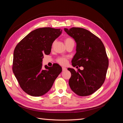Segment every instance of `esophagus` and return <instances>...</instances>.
<instances>
[{
    "instance_id": "obj_1",
    "label": "esophagus",
    "mask_w": 123,
    "mask_h": 123,
    "mask_svg": "<svg viewBox=\"0 0 123 123\" xmlns=\"http://www.w3.org/2000/svg\"><path fill=\"white\" fill-rule=\"evenodd\" d=\"M62 69L63 71H66V70H67V68H66V67H62Z\"/></svg>"
}]
</instances>
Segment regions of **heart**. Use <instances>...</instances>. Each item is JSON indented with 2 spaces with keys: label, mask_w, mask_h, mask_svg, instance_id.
<instances>
[{
  "label": "heart",
  "mask_w": 123,
  "mask_h": 123,
  "mask_svg": "<svg viewBox=\"0 0 123 123\" xmlns=\"http://www.w3.org/2000/svg\"><path fill=\"white\" fill-rule=\"evenodd\" d=\"M65 43L66 44H67L70 43H74V40L73 39L71 38V37H67L65 39ZM57 62L60 64L61 65H65L67 64V59L65 57H59L57 59Z\"/></svg>",
  "instance_id": "b5f03b06"
}]
</instances>
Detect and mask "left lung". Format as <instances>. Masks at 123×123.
Masks as SVG:
<instances>
[{"label": "left lung", "instance_id": "1", "mask_svg": "<svg viewBox=\"0 0 123 123\" xmlns=\"http://www.w3.org/2000/svg\"><path fill=\"white\" fill-rule=\"evenodd\" d=\"M64 30L76 43L72 65L84 68L77 72L68 68L71 73L70 87L78 95H90L100 88L106 79L109 61L105 48L101 40L86 29L73 27Z\"/></svg>", "mask_w": 123, "mask_h": 123}]
</instances>
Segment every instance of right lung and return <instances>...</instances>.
Here are the masks:
<instances>
[{"label":"right lung","mask_w":123,"mask_h":123,"mask_svg":"<svg viewBox=\"0 0 123 123\" xmlns=\"http://www.w3.org/2000/svg\"><path fill=\"white\" fill-rule=\"evenodd\" d=\"M62 30L50 27L37 29L18 43L13 54V72L21 88L30 95L40 96L50 90L55 80L62 71L58 64L44 66L43 55H49L54 41Z\"/></svg>","instance_id":"add662e5"}]
</instances>
